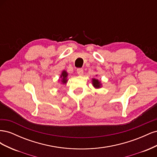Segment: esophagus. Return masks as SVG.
I'll return each instance as SVG.
<instances>
[{"instance_id":"1","label":"esophagus","mask_w":157,"mask_h":157,"mask_svg":"<svg viewBox=\"0 0 157 157\" xmlns=\"http://www.w3.org/2000/svg\"><path fill=\"white\" fill-rule=\"evenodd\" d=\"M77 74H78V75L82 76V75H83L84 71H83L82 69H78L77 71Z\"/></svg>"}]
</instances>
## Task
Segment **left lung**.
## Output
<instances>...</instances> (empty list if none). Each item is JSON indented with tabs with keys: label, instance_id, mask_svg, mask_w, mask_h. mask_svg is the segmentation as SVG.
<instances>
[{
	"label": "left lung",
	"instance_id": "left-lung-1",
	"mask_svg": "<svg viewBox=\"0 0 157 157\" xmlns=\"http://www.w3.org/2000/svg\"><path fill=\"white\" fill-rule=\"evenodd\" d=\"M96 76H97V75H96ZM92 82L93 86H94L95 88L98 89V88H101L102 84H101V83L100 80H99L97 79V78H92Z\"/></svg>",
	"mask_w": 157,
	"mask_h": 157
}]
</instances>
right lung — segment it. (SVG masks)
<instances>
[{"instance_id": "right-lung-1", "label": "right lung", "mask_w": 157, "mask_h": 157, "mask_svg": "<svg viewBox=\"0 0 157 157\" xmlns=\"http://www.w3.org/2000/svg\"><path fill=\"white\" fill-rule=\"evenodd\" d=\"M67 77H68V73L65 70H63L60 75V78L59 79V81L60 80L61 84H66L67 82Z\"/></svg>"}]
</instances>
